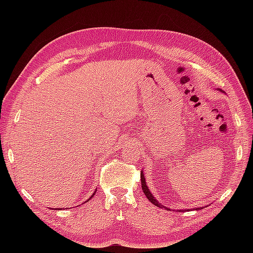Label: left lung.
I'll use <instances>...</instances> for the list:
<instances>
[{"instance_id": "left-lung-1", "label": "left lung", "mask_w": 253, "mask_h": 253, "mask_svg": "<svg viewBox=\"0 0 253 253\" xmlns=\"http://www.w3.org/2000/svg\"><path fill=\"white\" fill-rule=\"evenodd\" d=\"M219 91H221V89H219V88H217ZM224 93V91H223ZM140 177H141V188H142V191H143V193H144V195L147 196V198L148 200L153 204V205H155L156 207H159V208H165L166 210H169V208H168V207H166V206H163L162 204H160L156 198L154 197V195H153L152 193H151V191H150V189H149V187L147 186V182H145V177H144V174H143V171H141V173H140ZM201 209H203V207H200V208H195V209H187L186 211H190V210H201ZM178 212L179 211H182V212H185V210H177Z\"/></svg>"}]
</instances>
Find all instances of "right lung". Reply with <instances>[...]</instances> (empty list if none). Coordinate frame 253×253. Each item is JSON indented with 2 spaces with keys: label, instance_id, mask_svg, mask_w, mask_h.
Instances as JSON below:
<instances>
[{
  "label": "right lung",
  "instance_id": "right-lung-1",
  "mask_svg": "<svg viewBox=\"0 0 253 253\" xmlns=\"http://www.w3.org/2000/svg\"><path fill=\"white\" fill-rule=\"evenodd\" d=\"M96 191H97V189H96V190H95V192H94V193H93V194H91V195H90V197H89V198H88V200H87V201H86V202H88V201H89V200H90V198H91V197H93V196H94V195H95V193H96ZM86 202H84V203H86Z\"/></svg>",
  "mask_w": 253,
  "mask_h": 253
}]
</instances>
